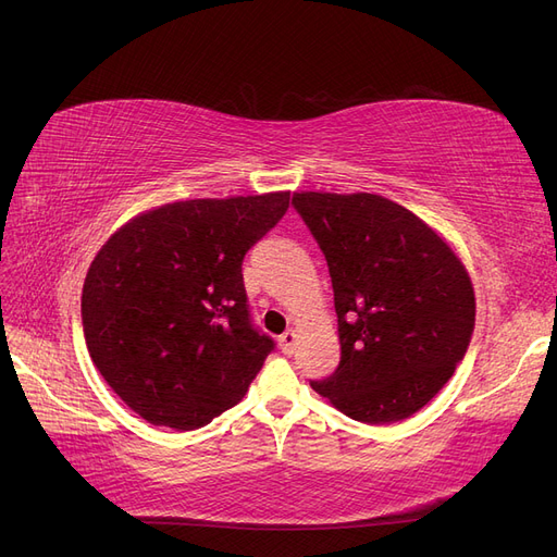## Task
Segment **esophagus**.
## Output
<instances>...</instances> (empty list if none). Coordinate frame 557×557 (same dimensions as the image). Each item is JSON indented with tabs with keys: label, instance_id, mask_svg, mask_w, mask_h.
<instances>
[{
	"label": "esophagus",
	"instance_id": "esophagus-1",
	"mask_svg": "<svg viewBox=\"0 0 557 557\" xmlns=\"http://www.w3.org/2000/svg\"><path fill=\"white\" fill-rule=\"evenodd\" d=\"M280 348H282V354L284 356H292L294 351H296V342H298V335H296V331H286L284 335H280Z\"/></svg>",
	"mask_w": 557,
	"mask_h": 557
}]
</instances>
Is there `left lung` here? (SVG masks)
I'll return each mask as SVG.
<instances>
[{"label":"left lung","mask_w":557,"mask_h":557,"mask_svg":"<svg viewBox=\"0 0 557 557\" xmlns=\"http://www.w3.org/2000/svg\"><path fill=\"white\" fill-rule=\"evenodd\" d=\"M331 268L337 372L314 381L351 420L389 424L434 399L463 360L475 292L461 257L434 226L369 193H294Z\"/></svg>","instance_id":"8db88e82"}]
</instances>
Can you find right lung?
<instances>
[{"label":"right lung","instance_id":"1","mask_svg":"<svg viewBox=\"0 0 557 557\" xmlns=\"http://www.w3.org/2000/svg\"><path fill=\"white\" fill-rule=\"evenodd\" d=\"M286 209L289 193L172 201L100 247L82 325L98 372L139 418L193 431L245 397L273 339L247 317L240 265Z\"/></svg>","mask_w":557,"mask_h":557}]
</instances>
